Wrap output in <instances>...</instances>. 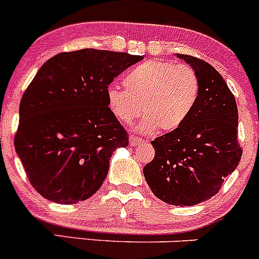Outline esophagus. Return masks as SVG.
Here are the masks:
<instances>
[{
  "mask_svg": "<svg viewBox=\"0 0 259 259\" xmlns=\"http://www.w3.org/2000/svg\"><path fill=\"white\" fill-rule=\"evenodd\" d=\"M145 140L142 139H139V137L136 136H130V145H132V146H137V145H142L145 144Z\"/></svg>",
  "mask_w": 259,
  "mask_h": 259,
  "instance_id": "obj_1",
  "label": "esophagus"
}]
</instances>
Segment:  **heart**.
<instances>
[{
	"label": "heart",
	"instance_id": "1",
	"mask_svg": "<svg viewBox=\"0 0 259 259\" xmlns=\"http://www.w3.org/2000/svg\"><path fill=\"white\" fill-rule=\"evenodd\" d=\"M123 86L108 89V105L125 124L144 112L146 117L137 125L144 134L157 128L162 132L177 130L189 117L199 94L193 68L162 60L146 61L128 71Z\"/></svg>",
	"mask_w": 259,
	"mask_h": 259
}]
</instances>
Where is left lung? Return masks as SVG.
Returning a JSON list of instances; mask_svg holds the SVG:
<instances>
[{
    "label": "left lung",
    "instance_id": "1",
    "mask_svg": "<svg viewBox=\"0 0 259 259\" xmlns=\"http://www.w3.org/2000/svg\"><path fill=\"white\" fill-rule=\"evenodd\" d=\"M199 81V94L189 117L177 130L151 142L155 157L144 168L152 193L173 206L207 201L238 166V108L223 76L205 61L177 54Z\"/></svg>",
    "mask_w": 259,
    "mask_h": 259
}]
</instances>
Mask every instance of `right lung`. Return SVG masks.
Segmentation results:
<instances>
[{
  "mask_svg": "<svg viewBox=\"0 0 259 259\" xmlns=\"http://www.w3.org/2000/svg\"><path fill=\"white\" fill-rule=\"evenodd\" d=\"M142 56L85 48L47 61L24 93L15 150L44 198L85 201L107 178L127 132L108 105V85Z\"/></svg>",
  "mask_w": 259,
  "mask_h": 259,
  "instance_id": "add662e5",
  "label": "right lung"
}]
</instances>
